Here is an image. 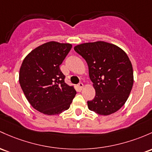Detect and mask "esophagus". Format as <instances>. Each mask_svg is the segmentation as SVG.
<instances>
[{"label": "esophagus", "mask_w": 152, "mask_h": 152, "mask_svg": "<svg viewBox=\"0 0 152 152\" xmlns=\"http://www.w3.org/2000/svg\"><path fill=\"white\" fill-rule=\"evenodd\" d=\"M77 86H78V88H79V89L80 90V91H81V90L83 89V87H84V84H83V83H79Z\"/></svg>", "instance_id": "34e87169"}]
</instances>
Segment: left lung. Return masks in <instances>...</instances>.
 <instances>
[{"label": "left lung", "mask_w": 152, "mask_h": 152, "mask_svg": "<svg viewBox=\"0 0 152 152\" xmlns=\"http://www.w3.org/2000/svg\"><path fill=\"white\" fill-rule=\"evenodd\" d=\"M87 63L96 94L88 108L101 115L113 114L124 105L133 84L132 64L119 47L106 42H88L74 47Z\"/></svg>", "instance_id": "obj_1"}]
</instances>
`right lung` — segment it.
<instances>
[{
	"mask_svg": "<svg viewBox=\"0 0 152 152\" xmlns=\"http://www.w3.org/2000/svg\"><path fill=\"white\" fill-rule=\"evenodd\" d=\"M72 45L49 42L30 52L19 71V84L31 106L43 114L54 115L70 107L76 94L65 83L60 69Z\"/></svg>",
	"mask_w": 152,
	"mask_h": 152,
	"instance_id": "right-lung-1",
	"label": "right lung"
}]
</instances>
